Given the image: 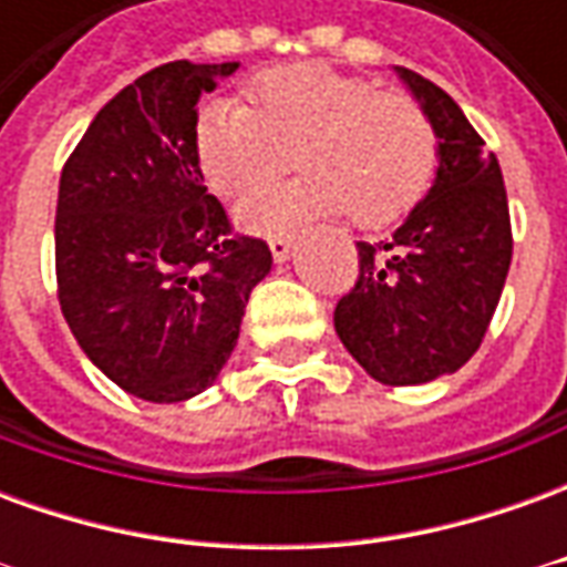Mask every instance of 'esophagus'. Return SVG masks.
Masks as SVG:
<instances>
[{"label": "esophagus", "instance_id": "esophagus-1", "mask_svg": "<svg viewBox=\"0 0 567 567\" xmlns=\"http://www.w3.org/2000/svg\"><path fill=\"white\" fill-rule=\"evenodd\" d=\"M291 248H295V243H291V236H272V239H270L272 258L279 260V264L291 258Z\"/></svg>", "mask_w": 567, "mask_h": 567}]
</instances>
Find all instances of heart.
<instances>
[{"instance_id": "heart-1", "label": "heart", "mask_w": 567, "mask_h": 567, "mask_svg": "<svg viewBox=\"0 0 567 567\" xmlns=\"http://www.w3.org/2000/svg\"><path fill=\"white\" fill-rule=\"evenodd\" d=\"M288 145L303 175L243 199L236 218L248 230L282 234L343 209L370 227L398 221L437 166V136L413 100L321 63L260 72L248 105L218 100L194 130L199 173L224 199L270 182Z\"/></svg>"}]
</instances>
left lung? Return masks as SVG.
<instances>
[{
	"label": "left lung",
	"instance_id": "8db88e82",
	"mask_svg": "<svg viewBox=\"0 0 567 567\" xmlns=\"http://www.w3.org/2000/svg\"><path fill=\"white\" fill-rule=\"evenodd\" d=\"M398 75L437 136V178L389 243H358V282L333 309L349 355L382 385L450 377L474 355L511 270L498 157L458 103L413 69Z\"/></svg>",
	"mask_w": 567,
	"mask_h": 567
}]
</instances>
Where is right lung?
I'll use <instances>...</instances> for the list:
<instances>
[{"instance_id":"1","label":"right lung","mask_w":567,"mask_h":567,"mask_svg":"<svg viewBox=\"0 0 567 567\" xmlns=\"http://www.w3.org/2000/svg\"><path fill=\"white\" fill-rule=\"evenodd\" d=\"M239 63H163L127 84L69 154L56 197V297L124 392L178 404L234 352L270 246L234 234L194 154L197 103Z\"/></svg>"}]
</instances>
